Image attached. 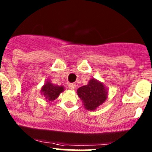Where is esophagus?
<instances>
[{
	"label": "esophagus",
	"mask_w": 152,
	"mask_h": 152,
	"mask_svg": "<svg viewBox=\"0 0 152 152\" xmlns=\"http://www.w3.org/2000/svg\"><path fill=\"white\" fill-rule=\"evenodd\" d=\"M75 87H76V84H75V83H69V89H71V90H74V89L75 88Z\"/></svg>",
	"instance_id": "1"
}]
</instances>
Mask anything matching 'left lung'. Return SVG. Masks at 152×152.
Wrapping results in <instances>:
<instances>
[{
  "instance_id": "8db88e82",
  "label": "left lung",
  "mask_w": 152,
  "mask_h": 152,
  "mask_svg": "<svg viewBox=\"0 0 152 152\" xmlns=\"http://www.w3.org/2000/svg\"><path fill=\"white\" fill-rule=\"evenodd\" d=\"M77 92L87 110H94L102 105L106 99L108 94L103 84L95 79H91L87 85L78 88Z\"/></svg>"
}]
</instances>
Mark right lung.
I'll list each match as a JSON object with an SVG mask.
<instances>
[{
  "label": "right lung",
  "instance_id": "1",
  "mask_svg": "<svg viewBox=\"0 0 152 152\" xmlns=\"http://www.w3.org/2000/svg\"><path fill=\"white\" fill-rule=\"evenodd\" d=\"M63 90V87L54 85V84H52L50 82H47L41 89V92L43 93L44 96L46 97V99H47L48 101L55 100Z\"/></svg>",
  "mask_w": 152,
  "mask_h": 152
}]
</instances>
